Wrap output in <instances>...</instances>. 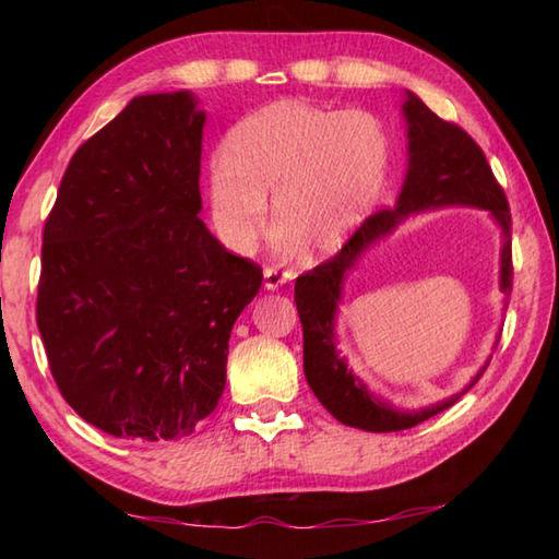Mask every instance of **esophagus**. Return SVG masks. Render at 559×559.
Masks as SVG:
<instances>
[{"instance_id": "esophagus-1", "label": "esophagus", "mask_w": 559, "mask_h": 559, "mask_svg": "<svg viewBox=\"0 0 559 559\" xmlns=\"http://www.w3.org/2000/svg\"><path fill=\"white\" fill-rule=\"evenodd\" d=\"M288 278H290V273H286V271L273 269V266L264 269V288H266V290H278V288H283V286H286V283H288Z\"/></svg>"}]
</instances>
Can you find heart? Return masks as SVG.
I'll use <instances>...</instances> for the list:
<instances>
[{
	"label": "heart",
	"instance_id": "obj_1",
	"mask_svg": "<svg viewBox=\"0 0 559 559\" xmlns=\"http://www.w3.org/2000/svg\"><path fill=\"white\" fill-rule=\"evenodd\" d=\"M384 124L365 110L276 100L242 117L223 141L209 192L218 235L249 252L271 216L283 254L334 252L370 216L389 175Z\"/></svg>",
	"mask_w": 559,
	"mask_h": 559
}]
</instances>
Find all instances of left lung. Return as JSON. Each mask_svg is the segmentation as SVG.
Segmentation results:
<instances>
[{"label": "left lung", "mask_w": 559, "mask_h": 559, "mask_svg": "<svg viewBox=\"0 0 559 559\" xmlns=\"http://www.w3.org/2000/svg\"><path fill=\"white\" fill-rule=\"evenodd\" d=\"M406 120L408 139V168L403 177L401 192L394 209L379 211L367 218L341 252L302 273L295 281V305L302 322L305 341V377L319 403L348 427H360L367 432H396L408 430L432 415L447 411L466 394L483 377V370L463 386L459 394L418 411L399 408L394 403L377 396L362 379L355 374L346 355L338 350L336 319L343 300V286L348 273L360 264L370 249L386 240L403 221L425 211L449 206H473L490 213V218L502 230L500 249V288L507 295L512 290V216H509L507 197L497 185L480 146L461 127L444 122L427 105L406 91L401 105Z\"/></svg>", "instance_id": "left-lung-1"}]
</instances>
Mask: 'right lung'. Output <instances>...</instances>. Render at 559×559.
I'll return each mask as SVG.
<instances>
[{
  "label": "right lung",
  "mask_w": 559,
  "mask_h": 559,
  "mask_svg": "<svg viewBox=\"0 0 559 559\" xmlns=\"http://www.w3.org/2000/svg\"><path fill=\"white\" fill-rule=\"evenodd\" d=\"M204 124L192 91L132 98L74 153L45 223L47 362L69 406L120 439L187 437L213 413L261 286L199 218Z\"/></svg>",
  "instance_id": "1"
}]
</instances>
